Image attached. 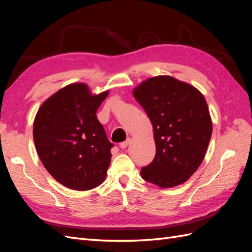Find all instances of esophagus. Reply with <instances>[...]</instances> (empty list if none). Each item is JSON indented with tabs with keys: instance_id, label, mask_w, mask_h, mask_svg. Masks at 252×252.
<instances>
[{
	"instance_id": "34e87169",
	"label": "esophagus",
	"mask_w": 252,
	"mask_h": 252,
	"mask_svg": "<svg viewBox=\"0 0 252 252\" xmlns=\"http://www.w3.org/2000/svg\"><path fill=\"white\" fill-rule=\"evenodd\" d=\"M130 142H131V139H130V138H128L125 142H122V143L120 144V147H121L122 149H125V148H127L128 145L130 144Z\"/></svg>"
}]
</instances>
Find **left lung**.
Masks as SVG:
<instances>
[{"label":"left lung","instance_id":"left-lung-1","mask_svg":"<svg viewBox=\"0 0 252 252\" xmlns=\"http://www.w3.org/2000/svg\"><path fill=\"white\" fill-rule=\"evenodd\" d=\"M133 96L154 126L156 157L142 178L162 188L185 183L203 162L212 133L207 103L195 87L168 75L150 78Z\"/></svg>","mask_w":252,"mask_h":252}]
</instances>
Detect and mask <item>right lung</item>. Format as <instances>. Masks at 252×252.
Instances as JSON below:
<instances>
[{
    "label": "right lung",
    "instance_id": "obj_1",
    "mask_svg": "<svg viewBox=\"0 0 252 252\" xmlns=\"http://www.w3.org/2000/svg\"><path fill=\"white\" fill-rule=\"evenodd\" d=\"M108 91L91 94L86 84L74 83L45 101L33 123V140L46 170L74 190L101 185L111 162L110 143L96 110Z\"/></svg>",
    "mask_w": 252,
    "mask_h": 252
}]
</instances>
